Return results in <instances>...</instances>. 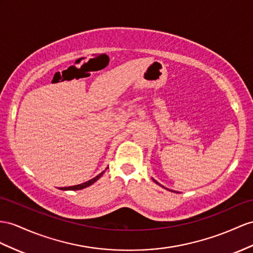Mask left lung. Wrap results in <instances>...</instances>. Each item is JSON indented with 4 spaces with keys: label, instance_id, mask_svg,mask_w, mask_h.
Masks as SVG:
<instances>
[{
    "label": "left lung",
    "instance_id": "left-lung-1",
    "mask_svg": "<svg viewBox=\"0 0 253 253\" xmlns=\"http://www.w3.org/2000/svg\"><path fill=\"white\" fill-rule=\"evenodd\" d=\"M154 182H155V183H156V184H158V185H160V184H159V183H157V182H156V180H155V179H154Z\"/></svg>",
    "mask_w": 253,
    "mask_h": 253
}]
</instances>
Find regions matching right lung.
<instances>
[{
  "label": "right lung",
  "instance_id": "obj_1",
  "mask_svg": "<svg viewBox=\"0 0 253 253\" xmlns=\"http://www.w3.org/2000/svg\"><path fill=\"white\" fill-rule=\"evenodd\" d=\"M103 173H105V171H102L100 174H98V175L95 176V177L92 178V179L87 180V182L83 183V184H79V185H76V186H70V187H62V188H60V189H61V190H80V189H83V188H86V187H88V186H90L92 184H94V183L96 182V180H98V179L101 177V175H102Z\"/></svg>",
  "mask_w": 253,
  "mask_h": 253
}]
</instances>
